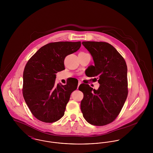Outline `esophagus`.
Segmentation results:
<instances>
[{"instance_id":"obj_1","label":"esophagus","mask_w":153,"mask_h":153,"mask_svg":"<svg viewBox=\"0 0 153 153\" xmlns=\"http://www.w3.org/2000/svg\"><path fill=\"white\" fill-rule=\"evenodd\" d=\"M81 84V81H78V88L79 87V86L80 85V84Z\"/></svg>"}]
</instances>
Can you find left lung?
Masks as SVG:
<instances>
[{
	"instance_id": "8db88e82",
	"label": "left lung",
	"mask_w": 153,
	"mask_h": 153,
	"mask_svg": "<svg viewBox=\"0 0 153 153\" xmlns=\"http://www.w3.org/2000/svg\"><path fill=\"white\" fill-rule=\"evenodd\" d=\"M93 58L94 65L85 74L100 87L93 89L82 84L79 90L84 94L81 102L83 116L88 123L103 126L114 121L119 115L128 95L127 66L124 58L111 44L104 42H82Z\"/></svg>"
}]
</instances>
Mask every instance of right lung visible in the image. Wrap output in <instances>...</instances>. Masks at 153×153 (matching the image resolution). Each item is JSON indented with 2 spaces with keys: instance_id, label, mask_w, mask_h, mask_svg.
Instances as JSON below:
<instances>
[{
  "instance_id": "right-lung-1",
  "label": "right lung",
  "mask_w": 153,
  "mask_h": 153,
  "mask_svg": "<svg viewBox=\"0 0 153 153\" xmlns=\"http://www.w3.org/2000/svg\"><path fill=\"white\" fill-rule=\"evenodd\" d=\"M81 42H56L41 47L27 61L23 75L22 93L32 115L39 121L51 123L64 115L76 80L65 85L55 84L56 74L65 69L64 59L76 52Z\"/></svg>"
}]
</instances>
